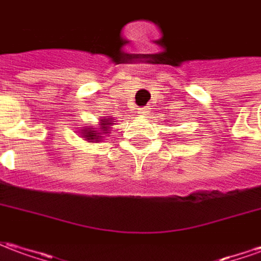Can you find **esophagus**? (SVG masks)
<instances>
[{"mask_svg":"<svg viewBox=\"0 0 261 261\" xmlns=\"http://www.w3.org/2000/svg\"><path fill=\"white\" fill-rule=\"evenodd\" d=\"M147 112H148L147 108H141V109H140V110H138V113L141 114V116H144V114L147 113Z\"/></svg>","mask_w":261,"mask_h":261,"instance_id":"esophagus-1","label":"esophagus"}]
</instances>
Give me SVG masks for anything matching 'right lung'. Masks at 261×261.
I'll list each match as a JSON object with an SVG mask.
<instances>
[{
    "instance_id": "add662e5",
    "label": "right lung",
    "mask_w": 261,
    "mask_h": 261,
    "mask_svg": "<svg viewBox=\"0 0 261 261\" xmlns=\"http://www.w3.org/2000/svg\"><path fill=\"white\" fill-rule=\"evenodd\" d=\"M100 123H102V127H100V128H102L103 130V133H108V125H110L112 124V121H110V119L109 120H100ZM84 131V137H85L86 140H96L97 141V138H99V137H100V134H103V133H97V131H95L93 130V128H89V130L88 131H85V130H82Z\"/></svg>"
}]
</instances>
